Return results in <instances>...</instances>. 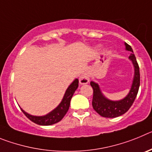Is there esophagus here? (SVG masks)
<instances>
[{
    "mask_svg": "<svg viewBox=\"0 0 152 152\" xmlns=\"http://www.w3.org/2000/svg\"><path fill=\"white\" fill-rule=\"evenodd\" d=\"M89 82V76L87 72H84L79 77V83L80 84H85Z\"/></svg>",
    "mask_w": 152,
    "mask_h": 152,
    "instance_id": "1",
    "label": "esophagus"
}]
</instances>
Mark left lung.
Here are the masks:
<instances>
[{
	"label": "left lung",
	"instance_id": "obj_1",
	"mask_svg": "<svg viewBox=\"0 0 152 152\" xmlns=\"http://www.w3.org/2000/svg\"><path fill=\"white\" fill-rule=\"evenodd\" d=\"M125 45H126V50L132 52L131 55L129 56V59L132 60L135 67V76H134L133 83H132L129 94L123 100H119V101H112L107 99L102 94L97 84L93 81L91 82V85L94 91L92 100L93 108L99 115L103 117H117L127 112L135 101L138 92H139V86H140V72H139V64L137 62L135 55L133 54L132 47L127 43H125Z\"/></svg>",
	"mask_w": 152,
	"mask_h": 152
}]
</instances>
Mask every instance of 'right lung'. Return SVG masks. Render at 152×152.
Instances as JSON below:
<instances>
[{
  "label": "right lung",
  "instance_id": "1",
  "mask_svg": "<svg viewBox=\"0 0 152 152\" xmlns=\"http://www.w3.org/2000/svg\"><path fill=\"white\" fill-rule=\"evenodd\" d=\"M77 87H78V80L75 79L67 89L61 103L58 106V107L55 109L54 110H52V112L45 116H34L28 114L27 113L23 110L22 109H21V110L28 119H30L31 121L36 124L41 125V126H50V125L58 123L63 119V117L65 116V114L68 112L70 107L71 99H72L75 91L77 90Z\"/></svg>",
  "mask_w": 152,
  "mask_h": 152
}]
</instances>
